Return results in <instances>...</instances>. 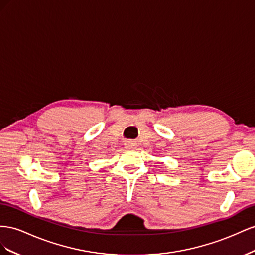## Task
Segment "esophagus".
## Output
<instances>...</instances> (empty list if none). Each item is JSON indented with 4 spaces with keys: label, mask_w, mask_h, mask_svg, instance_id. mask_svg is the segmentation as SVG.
Instances as JSON below:
<instances>
[{
    "label": "esophagus",
    "mask_w": 255,
    "mask_h": 255,
    "mask_svg": "<svg viewBox=\"0 0 255 255\" xmlns=\"http://www.w3.org/2000/svg\"><path fill=\"white\" fill-rule=\"evenodd\" d=\"M135 143H133V142H131V141H128L127 143H125V146H126V148H133L134 146H135Z\"/></svg>",
    "instance_id": "esophagus-1"
}]
</instances>
